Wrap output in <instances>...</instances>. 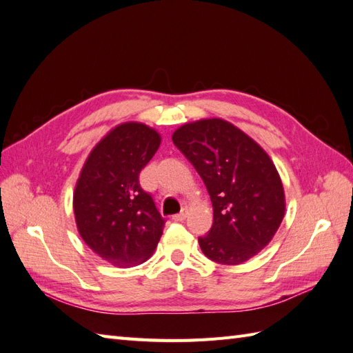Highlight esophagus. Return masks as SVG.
Returning a JSON list of instances; mask_svg holds the SVG:
<instances>
[{
  "instance_id": "esophagus-1",
  "label": "esophagus",
  "mask_w": 353,
  "mask_h": 353,
  "mask_svg": "<svg viewBox=\"0 0 353 353\" xmlns=\"http://www.w3.org/2000/svg\"><path fill=\"white\" fill-rule=\"evenodd\" d=\"M185 218H187V210H183L181 213H178V215H174V216H172V219H174V221H176V222L184 221Z\"/></svg>"
}]
</instances>
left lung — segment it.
<instances>
[{"mask_svg": "<svg viewBox=\"0 0 353 353\" xmlns=\"http://www.w3.org/2000/svg\"><path fill=\"white\" fill-rule=\"evenodd\" d=\"M172 141L212 200L213 223L199 239L201 252L222 265L252 259L270 244L285 213L284 187L268 153L219 117L184 123Z\"/></svg>", "mask_w": 353, "mask_h": 353, "instance_id": "obj_1", "label": "left lung"}]
</instances>
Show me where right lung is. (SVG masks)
I'll return each instance as SVG.
<instances>
[{"mask_svg":"<svg viewBox=\"0 0 353 353\" xmlns=\"http://www.w3.org/2000/svg\"><path fill=\"white\" fill-rule=\"evenodd\" d=\"M160 143L162 137L145 123L117 125L95 144L77 181L73 213L79 236L117 268L145 262L163 234L165 219L138 181Z\"/></svg>","mask_w":353,"mask_h":353,"instance_id":"add662e5","label":"right lung"}]
</instances>
